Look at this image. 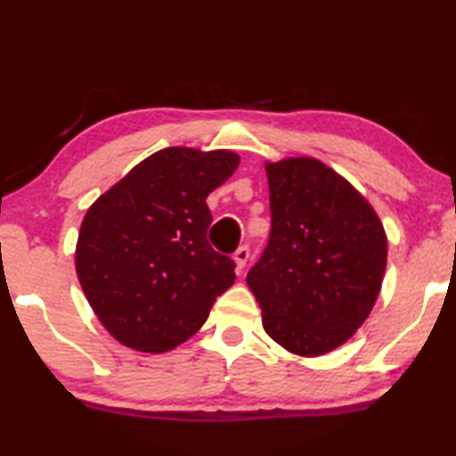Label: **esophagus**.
<instances>
[{"label":"esophagus","instance_id":"esophagus-1","mask_svg":"<svg viewBox=\"0 0 456 456\" xmlns=\"http://www.w3.org/2000/svg\"><path fill=\"white\" fill-rule=\"evenodd\" d=\"M248 258H249V248H248V246H240V248L235 249V254H233V260H235L237 268H243V266H246Z\"/></svg>","mask_w":456,"mask_h":456}]
</instances>
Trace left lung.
I'll return each instance as SVG.
<instances>
[{
  "label": "left lung",
  "mask_w": 456,
  "mask_h": 456,
  "mask_svg": "<svg viewBox=\"0 0 456 456\" xmlns=\"http://www.w3.org/2000/svg\"><path fill=\"white\" fill-rule=\"evenodd\" d=\"M271 235L248 285L268 337L322 355L363 324L387 271V235L347 179L316 159L266 163Z\"/></svg>",
  "instance_id": "8db88e82"
}]
</instances>
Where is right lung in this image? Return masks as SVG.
<instances>
[{
	"label": "right lung",
	"instance_id": "1",
	"mask_svg": "<svg viewBox=\"0 0 456 456\" xmlns=\"http://www.w3.org/2000/svg\"><path fill=\"white\" fill-rule=\"evenodd\" d=\"M237 165L231 151L163 149L88 208L76 273L102 326L126 347H177L233 285L235 262L207 240V196Z\"/></svg>",
	"mask_w": 456,
	"mask_h": 456
}]
</instances>
